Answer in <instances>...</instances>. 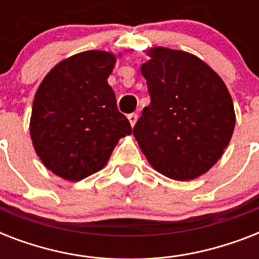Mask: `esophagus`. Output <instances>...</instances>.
<instances>
[{
  "label": "esophagus",
  "instance_id": "34e87169",
  "mask_svg": "<svg viewBox=\"0 0 259 259\" xmlns=\"http://www.w3.org/2000/svg\"><path fill=\"white\" fill-rule=\"evenodd\" d=\"M137 118H138V115L136 113H132V114H129V115H127V119H129L132 127L136 125V122H137Z\"/></svg>",
  "mask_w": 259,
  "mask_h": 259
}]
</instances>
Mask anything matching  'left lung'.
Wrapping results in <instances>:
<instances>
[{
	"label": "left lung",
	"instance_id": "obj_1",
	"mask_svg": "<svg viewBox=\"0 0 259 259\" xmlns=\"http://www.w3.org/2000/svg\"><path fill=\"white\" fill-rule=\"evenodd\" d=\"M141 66L150 102L133 134L153 169L177 181L208 172L227 148L235 127L229 89L200 58L153 47Z\"/></svg>",
	"mask_w": 259,
	"mask_h": 259
}]
</instances>
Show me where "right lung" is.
I'll list each match as a JSON object with an SVG mask.
<instances>
[{"label": "right lung", "instance_id": "obj_1", "mask_svg": "<svg viewBox=\"0 0 259 259\" xmlns=\"http://www.w3.org/2000/svg\"><path fill=\"white\" fill-rule=\"evenodd\" d=\"M121 54L84 51L59 62L34 94L29 133L47 169L68 181L105 168L122 137L132 134L107 78Z\"/></svg>", "mask_w": 259, "mask_h": 259}]
</instances>
